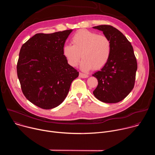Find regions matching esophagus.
<instances>
[{"label":"esophagus","instance_id":"obj_1","mask_svg":"<svg viewBox=\"0 0 155 155\" xmlns=\"http://www.w3.org/2000/svg\"><path fill=\"white\" fill-rule=\"evenodd\" d=\"M79 77L80 78H87L88 77V75H86V74H83V73H80L79 74Z\"/></svg>","mask_w":155,"mask_h":155}]
</instances>
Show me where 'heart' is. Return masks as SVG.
<instances>
[{"label":"heart","instance_id":"b5f03b06","mask_svg":"<svg viewBox=\"0 0 155 155\" xmlns=\"http://www.w3.org/2000/svg\"><path fill=\"white\" fill-rule=\"evenodd\" d=\"M72 43L63 47V54L68 63L75 67L81 57L80 69L88 71L99 69L108 62L112 52V44L109 38L104 35L87 30L78 31L72 38Z\"/></svg>","mask_w":155,"mask_h":155}]
</instances>
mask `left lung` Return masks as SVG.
<instances>
[{"mask_svg":"<svg viewBox=\"0 0 155 155\" xmlns=\"http://www.w3.org/2000/svg\"><path fill=\"white\" fill-rule=\"evenodd\" d=\"M93 28L103 32L112 44L108 62L101 71L93 74L98 80L93 94L103 102L117 103L134 88L137 64L133 47L127 38L112 26L100 25Z\"/></svg>","mask_w":155,"mask_h":155,"instance_id":"1","label":"left lung"}]
</instances>
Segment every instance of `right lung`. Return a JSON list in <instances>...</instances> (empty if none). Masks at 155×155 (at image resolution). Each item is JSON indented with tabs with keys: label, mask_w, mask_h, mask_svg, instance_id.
<instances>
[{
	"label": "right lung",
	"mask_w": 155,
	"mask_h": 155,
	"mask_svg": "<svg viewBox=\"0 0 155 155\" xmlns=\"http://www.w3.org/2000/svg\"><path fill=\"white\" fill-rule=\"evenodd\" d=\"M72 29L37 34L21 47L17 75L26 99L43 109L59 105L79 73L63 54L66 39Z\"/></svg>",
	"instance_id": "obj_1"
}]
</instances>
